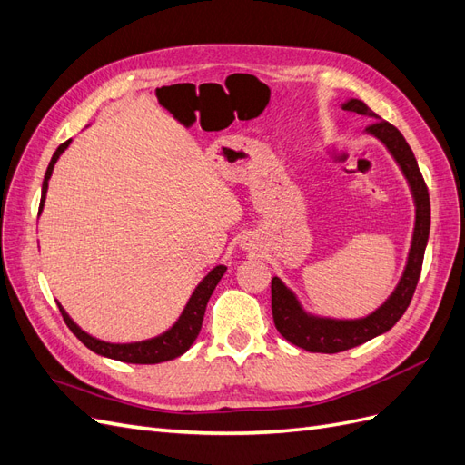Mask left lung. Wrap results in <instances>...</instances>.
<instances>
[{"mask_svg": "<svg viewBox=\"0 0 465 465\" xmlns=\"http://www.w3.org/2000/svg\"><path fill=\"white\" fill-rule=\"evenodd\" d=\"M341 108L374 120L367 128V134L380 139L390 151L393 161L401 168L413 195L415 227L411 236V248L410 254H407V263L400 283L384 301V304H380L374 312L364 318L337 320L306 312L299 302L297 294L283 281L279 277L272 279V312L277 331L292 345L311 351V353H340V351L367 343L372 337L382 335L393 328V323L403 316L413 299L430 231L429 190L423 174L419 171L415 154L411 147L407 145L405 137L390 122L374 114L359 98H349L347 103L341 104Z\"/></svg>", "mask_w": 465, "mask_h": 465, "instance_id": "obj_1", "label": "left lung"}]
</instances>
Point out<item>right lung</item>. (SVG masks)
Masks as SVG:
<instances>
[{"instance_id":"obj_1","label":"right lung","mask_w":465,"mask_h":465,"mask_svg":"<svg viewBox=\"0 0 465 465\" xmlns=\"http://www.w3.org/2000/svg\"><path fill=\"white\" fill-rule=\"evenodd\" d=\"M72 139H67L65 143H62L55 153L52 154V161L46 168L45 174V182H42V195H40V207H38V215L42 207H45V200H46V192H48V180L52 176L54 164L58 163L60 154L69 147ZM227 272L224 265H217L211 270L203 279L202 283L195 287V291L192 292V297L188 301V304L182 311L180 318L174 322L173 328H168L164 333L151 337V340L145 341H135V343H108L103 340H96V337L89 335L87 331H83L77 323L69 318V314L64 311V306L58 302L60 312L67 323V328L74 331V335L77 340L89 347L93 353L101 355V357H108L114 361H122V362H132V364H157V362H164V361H173L180 355H184L186 351L192 347V343L198 337L200 330H202V322H203V314H205V306L211 294H213L217 283L221 281V277Z\"/></svg>"}]
</instances>
